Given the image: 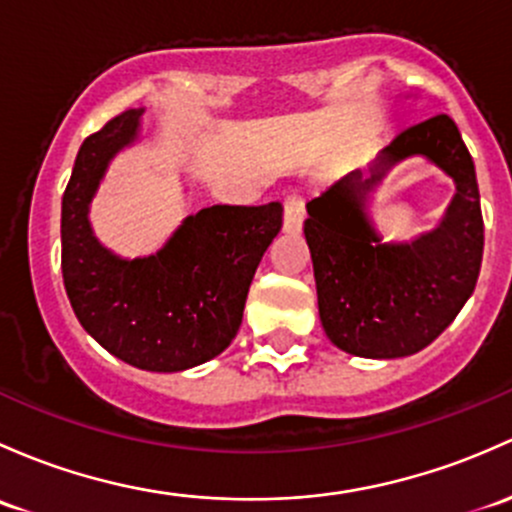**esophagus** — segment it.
<instances>
[{
	"label": "esophagus",
	"instance_id": "34e87169",
	"mask_svg": "<svg viewBox=\"0 0 512 512\" xmlns=\"http://www.w3.org/2000/svg\"><path fill=\"white\" fill-rule=\"evenodd\" d=\"M304 223V201L299 196L284 198V233H299Z\"/></svg>",
	"mask_w": 512,
	"mask_h": 512
}]
</instances>
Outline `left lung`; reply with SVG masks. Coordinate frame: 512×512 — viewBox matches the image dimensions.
<instances>
[{
  "instance_id": "obj_1",
  "label": "left lung",
  "mask_w": 512,
  "mask_h": 512,
  "mask_svg": "<svg viewBox=\"0 0 512 512\" xmlns=\"http://www.w3.org/2000/svg\"><path fill=\"white\" fill-rule=\"evenodd\" d=\"M427 156L457 184L437 231L412 243H383L364 213V198L397 160ZM326 336L360 358H405L427 348L456 319L476 289L483 260V215L476 169L449 115L402 129L363 171L343 176L306 203Z\"/></svg>"
}]
</instances>
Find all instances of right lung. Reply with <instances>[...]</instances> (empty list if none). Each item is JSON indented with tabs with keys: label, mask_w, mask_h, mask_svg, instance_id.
I'll return each instance as SVG.
<instances>
[{
	"label": "right lung",
	"mask_w": 512,
	"mask_h": 512,
	"mask_svg": "<svg viewBox=\"0 0 512 512\" xmlns=\"http://www.w3.org/2000/svg\"><path fill=\"white\" fill-rule=\"evenodd\" d=\"M142 110L112 117L75 157L61 203V270L80 326L139 370L179 373L215 358L242 324L250 282L282 228V206H211L149 257L102 247L88 211L107 164L137 139Z\"/></svg>",
	"instance_id": "1"
}]
</instances>
